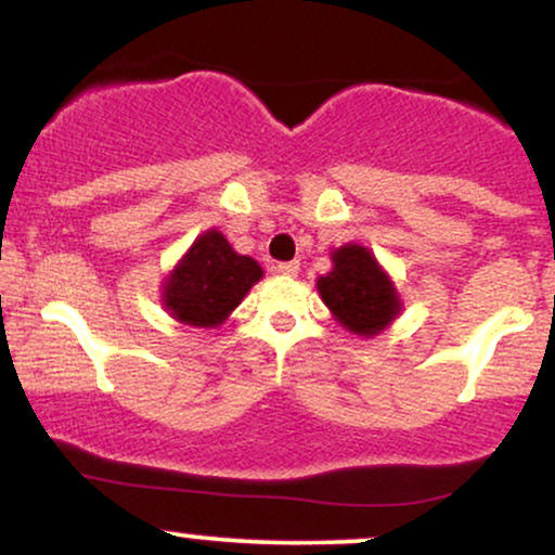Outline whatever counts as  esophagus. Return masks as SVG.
Here are the masks:
<instances>
[{
    "mask_svg": "<svg viewBox=\"0 0 555 555\" xmlns=\"http://www.w3.org/2000/svg\"><path fill=\"white\" fill-rule=\"evenodd\" d=\"M275 270L280 272V275H285V278H296L298 270H300V262H296V259H293V262H280Z\"/></svg>",
    "mask_w": 555,
    "mask_h": 555,
    "instance_id": "esophagus-1",
    "label": "esophagus"
}]
</instances>
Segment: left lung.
Listing matches in <instances>:
<instances>
[{
    "mask_svg": "<svg viewBox=\"0 0 555 555\" xmlns=\"http://www.w3.org/2000/svg\"><path fill=\"white\" fill-rule=\"evenodd\" d=\"M332 272L317 280L319 296L347 332L360 337L380 334L399 317L401 300L391 278L371 249L345 244L332 251Z\"/></svg>",
    "mask_w": 555,
    "mask_h": 555,
    "instance_id": "8db88e82",
    "label": "left lung"
}]
</instances>
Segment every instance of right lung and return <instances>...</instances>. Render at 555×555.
I'll list each match as a JSON object with an SVG mask.
<instances>
[{
	"mask_svg": "<svg viewBox=\"0 0 555 555\" xmlns=\"http://www.w3.org/2000/svg\"><path fill=\"white\" fill-rule=\"evenodd\" d=\"M262 267L236 255L221 231L210 229L195 238L169 278L164 280V309L188 326H218L242 304Z\"/></svg>",
	"mask_w": 555,
	"mask_h": 555,
	"instance_id": "1",
	"label": "right lung"
}]
</instances>
